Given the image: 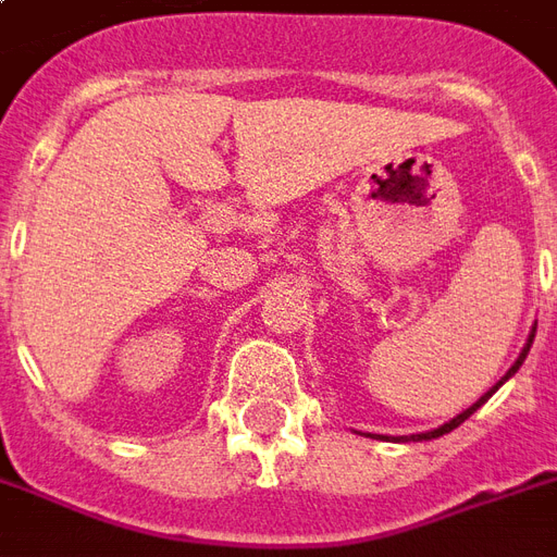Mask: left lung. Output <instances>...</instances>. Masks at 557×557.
Returning a JSON list of instances; mask_svg holds the SVG:
<instances>
[{"label": "left lung", "instance_id": "8db88e82", "mask_svg": "<svg viewBox=\"0 0 557 557\" xmlns=\"http://www.w3.org/2000/svg\"><path fill=\"white\" fill-rule=\"evenodd\" d=\"M534 334H537V322H534V327H531V334H528V343H525V346H522V351H519V358H516L513 367H510V370H507V373L502 375V382H495V385H492L490 391H486V394H483V397H480L478 403H474V406H468V409L462 411V414H456V418H450V420H447V423H442L438 430L418 432V435H406V438H399V442H430V438H438V435H444V432L456 430L459 423H466V420L471 418V414H474V411H478L480 406H483V403H486V399H490L492 394H495V391H498V387H502L504 382H507V379H510V375H516V370L522 367V361H525V358H528V351H531V343H534Z\"/></svg>", "mask_w": 557, "mask_h": 557}]
</instances>
